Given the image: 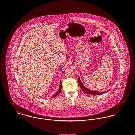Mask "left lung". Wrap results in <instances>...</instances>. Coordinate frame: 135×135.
I'll return each mask as SVG.
<instances>
[{
	"mask_svg": "<svg viewBox=\"0 0 135 135\" xmlns=\"http://www.w3.org/2000/svg\"><path fill=\"white\" fill-rule=\"evenodd\" d=\"M78 84L79 85V86L80 87L81 89L84 91V92H85V93L89 94V95H102L103 94L107 93V91H105V92H98V91H93V90H90V89L85 88L83 84L81 83L80 79L79 78V77H78Z\"/></svg>",
	"mask_w": 135,
	"mask_h": 135,
	"instance_id": "1",
	"label": "left lung"
}]
</instances>
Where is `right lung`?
Wrapping results in <instances>:
<instances>
[{"label": "right lung", "mask_w": 135, "mask_h": 135, "mask_svg": "<svg viewBox=\"0 0 135 135\" xmlns=\"http://www.w3.org/2000/svg\"><path fill=\"white\" fill-rule=\"evenodd\" d=\"M61 89H62V81H61V80H60V86H59V90H58V91H57V92L52 96V97H51V98H53V97H55L56 96H57L58 94L60 93V91H61Z\"/></svg>", "instance_id": "add662e5"}]
</instances>
